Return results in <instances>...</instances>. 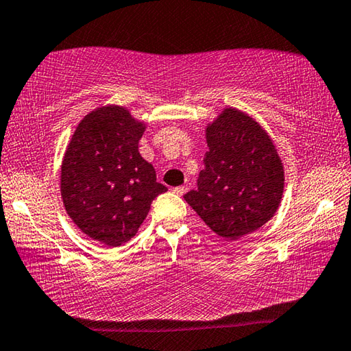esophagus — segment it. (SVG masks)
<instances>
[{
    "label": "esophagus",
    "instance_id": "esophagus-1",
    "mask_svg": "<svg viewBox=\"0 0 351 351\" xmlns=\"http://www.w3.org/2000/svg\"><path fill=\"white\" fill-rule=\"evenodd\" d=\"M187 192V186H180V187H175L173 189V193H176V195H180V197H182L184 193Z\"/></svg>",
    "mask_w": 351,
    "mask_h": 351
}]
</instances>
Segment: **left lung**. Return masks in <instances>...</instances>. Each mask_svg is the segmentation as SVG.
<instances>
[{
    "mask_svg": "<svg viewBox=\"0 0 351 351\" xmlns=\"http://www.w3.org/2000/svg\"><path fill=\"white\" fill-rule=\"evenodd\" d=\"M209 152L187 204L217 235L239 240L274 217L283 197V162L269 133L239 108H224L206 127Z\"/></svg>",
    "mask_w": 351,
    "mask_h": 351,
    "instance_id": "left-lung-1",
    "label": "left lung"
}]
</instances>
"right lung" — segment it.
<instances>
[{"mask_svg": "<svg viewBox=\"0 0 351 351\" xmlns=\"http://www.w3.org/2000/svg\"><path fill=\"white\" fill-rule=\"evenodd\" d=\"M145 127L125 106H99L79 122L64 152V209L83 234L110 247L132 240L152 201L167 192L139 153Z\"/></svg>", "mask_w": 351, "mask_h": 351, "instance_id": "1", "label": "right lung"}]
</instances>
